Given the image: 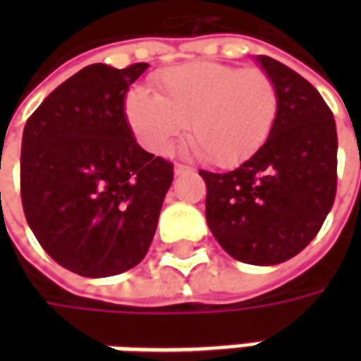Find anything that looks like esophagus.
<instances>
[{
    "label": "esophagus",
    "mask_w": 361,
    "mask_h": 361,
    "mask_svg": "<svg viewBox=\"0 0 361 361\" xmlns=\"http://www.w3.org/2000/svg\"><path fill=\"white\" fill-rule=\"evenodd\" d=\"M189 172H193V168H191V166H185V164L173 166V173H176V176H181V173H189Z\"/></svg>",
    "instance_id": "34e87169"
}]
</instances>
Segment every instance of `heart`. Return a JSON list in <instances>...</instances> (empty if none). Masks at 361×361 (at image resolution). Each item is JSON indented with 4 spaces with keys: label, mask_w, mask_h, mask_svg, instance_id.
Wrapping results in <instances>:
<instances>
[{
    "label": "heart",
    "mask_w": 361,
    "mask_h": 361,
    "mask_svg": "<svg viewBox=\"0 0 361 361\" xmlns=\"http://www.w3.org/2000/svg\"><path fill=\"white\" fill-rule=\"evenodd\" d=\"M157 94L133 89L126 119L152 154H168L185 126L201 157L234 166L257 152L279 114V92L261 69L197 61L166 69L154 79Z\"/></svg>",
    "instance_id": "b5f03b06"
}]
</instances>
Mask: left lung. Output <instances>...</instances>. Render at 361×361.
<instances>
[{
  "mask_svg": "<svg viewBox=\"0 0 361 361\" xmlns=\"http://www.w3.org/2000/svg\"><path fill=\"white\" fill-rule=\"evenodd\" d=\"M255 61L274 82L279 114L265 145L226 173L201 170L204 214L230 257L279 265L317 235L336 195L333 111L302 75L269 56Z\"/></svg>",
  "mask_w": 361,
  "mask_h": 361,
  "instance_id": "1",
  "label": "left lung"
}]
</instances>
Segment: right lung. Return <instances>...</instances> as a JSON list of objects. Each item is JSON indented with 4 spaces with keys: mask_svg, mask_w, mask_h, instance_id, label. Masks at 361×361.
Wrapping results in <instances>:
<instances>
[{
    "mask_svg": "<svg viewBox=\"0 0 361 361\" xmlns=\"http://www.w3.org/2000/svg\"><path fill=\"white\" fill-rule=\"evenodd\" d=\"M147 67H85L36 108L23 131L28 226L56 263L81 276L139 265L172 185V164L139 147L123 110Z\"/></svg>",
    "mask_w": 361,
    "mask_h": 361,
    "instance_id": "obj_1",
    "label": "right lung"
}]
</instances>
